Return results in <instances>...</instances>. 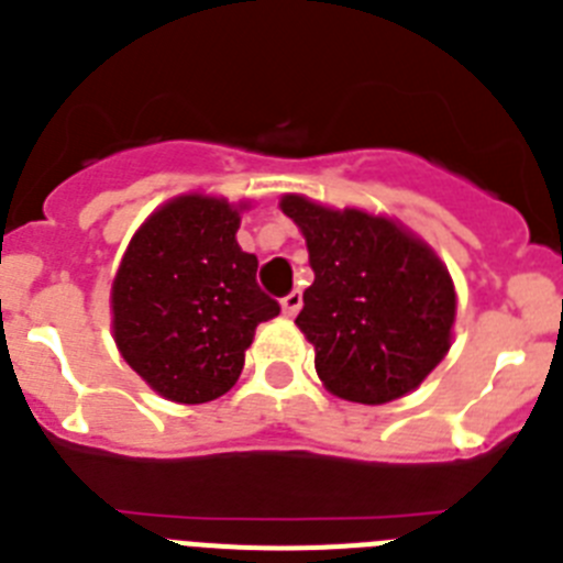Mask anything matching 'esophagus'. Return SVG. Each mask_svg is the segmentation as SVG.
Segmentation results:
<instances>
[{"instance_id": "1", "label": "esophagus", "mask_w": 563, "mask_h": 563, "mask_svg": "<svg viewBox=\"0 0 563 563\" xmlns=\"http://www.w3.org/2000/svg\"><path fill=\"white\" fill-rule=\"evenodd\" d=\"M301 305H305V298H301L298 290H292L290 296L282 298V310H285V316H296V312L301 310Z\"/></svg>"}]
</instances>
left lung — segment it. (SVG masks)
<instances>
[{
    "mask_svg": "<svg viewBox=\"0 0 563 563\" xmlns=\"http://www.w3.org/2000/svg\"><path fill=\"white\" fill-rule=\"evenodd\" d=\"M316 282L296 324L316 346V372L343 400L380 406L409 395L451 350L456 292L422 239L386 217L324 208L285 194Z\"/></svg>",
    "mask_w": 563,
    "mask_h": 563,
    "instance_id": "8db88e82",
    "label": "left lung"
}]
</instances>
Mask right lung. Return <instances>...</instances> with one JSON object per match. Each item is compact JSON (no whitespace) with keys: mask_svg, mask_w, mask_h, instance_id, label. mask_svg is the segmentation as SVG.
<instances>
[{"mask_svg":"<svg viewBox=\"0 0 563 563\" xmlns=\"http://www.w3.org/2000/svg\"><path fill=\"white\" fill-rule=\"evenodd\" d=\"M242 208L206 194L166 202L137 228L114 273V343L166 400L225 395L256 327L282 310L256 285V256L236 242Z\"/></svg>","mask_w":563,"mask_h":563,"instance_id":"1","label":"right lung"}]
</instances>
